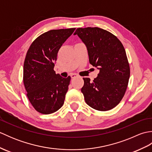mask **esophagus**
<instances>
[{
  "instance_id": "1",
  "label": "esophagus",
  "mask_w": 152,
  "mask_h": 152,
  "mask_svg": "<svg viewBox=\"0 0 152 152\" xmlns=\"http://www.w3.org/2000/svg\"><path fill=\"white\" fill-rule=\"evenodd\" d=\"M78 76V75L77 74H70V77L72 78H76V77Z\"/></svg>"
}]
</instances>
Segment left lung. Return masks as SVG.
<instances>
[{
  "mask_svg": "<svg viewBox=\"0 0 152 152\" xmlns=\"http://www.w3.org/2000/svg\"><path fill=\"white\" fill-rule=\"evenodd\" d=\"M76 34L86 45L90 64L99 70L93 82L83 78L85 101L99 111L111 110L124 97L130 77L124 47L114 34L99 27L78 28Z\"/></svg>",
  "mask_w": 152,
  "mask_h": 152,
  "instance_id": "1",
  "label": "left lung"
}]
</instances>
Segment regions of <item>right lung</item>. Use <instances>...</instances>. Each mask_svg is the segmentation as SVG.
<instances>
[{"label": "right lung", "mask_w": 152, "mask_h": 152, "mask_svg": "<svg viewBox=\"0 0 152 152\" xmlns=\"http://www.w3.org/2000/svg\"><path fill=\"white\" fill-rule=\"evenodd\" d=\"M75 29L48 31L36 38L27 51L23 83L31 104L41 114H51L64 104L70 76L63 78L53 68L60 48Z\"/></svg>", "instance_id": "right-lung-1"}]
</instances>
